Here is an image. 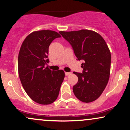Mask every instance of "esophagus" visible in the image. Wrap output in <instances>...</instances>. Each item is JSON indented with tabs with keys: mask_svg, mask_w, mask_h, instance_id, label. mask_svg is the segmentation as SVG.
Listing matches in <instances>:
<instances>
[{
	"mask_svg": "<svg viewBox=\"0 0 130 130\" xmlns=\"http://www.w3.org/2000/svg\"><path fill=\"white\" fill-rule=\"evenodd\" d=\"M71 74V72H65V76H68V75H70V74Z\"/></svg>",
	"mask_w": 130,
	"mask_h": 130,
	"instance_id": "esophagus-1",
	"label": "esophagus"
}]
</instances>
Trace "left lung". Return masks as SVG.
<instances>
[{"label": "left lung", "mask_w": 130, "mask_h": 130, "mask_svg": "<svg viewBox=\"0 0 130 130\" xmlns=\"http://www.w3.org/2000/svg\"><path fill=\"white\" fill-rule=\"evenodd\" d=\"M59 33L72 46L77 60H84L83 73L73 72L78 77L73 87L74 95L84 103L96 100L109 79L111 56L106 43L100 34L89 30Z\"/></svg>", "instance_id": "obj_1"}]
</instances>
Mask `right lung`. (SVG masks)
Listing matches in <instances>:
<instances>
[{
	"label": "right lung",
	"mask_w": 130,
	"mask_h": 130,
	"mask_svg": "<svg viewBox=\"0 0 130 130\" xmlns=\"http://www.w3.org/2000/svg\"><path fill=\"white\" fill-rule=\"evenodd\" d=\"M61 36L49 30L35 31L25 38L18 56V73L22 87L33 101L50 104L56 100L65 77L63 70H51L45 65L49 46Z\"/></svg>",
	"instance_id": "1"
}]
</instances>
